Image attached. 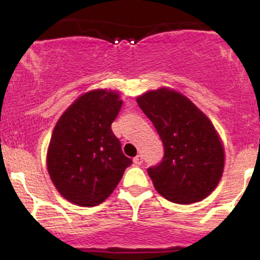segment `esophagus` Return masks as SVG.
I'll use <instances>...</instances> for the list:
<instances>
[{"mask_svg": "<svg viewBox=\"0 0 260 260\" xmlns=\"http://www.w3.org/2000/svg\"><path fill=\"white\" fill-rule=\"evenodd\" d=\"M133 161H134V164H136V165H142V162H143V156L142 155H137L136 157H134L133 159Z\"/></svg>", "mask_w": 260, "mask_h": 260, "instance_id": "obj_1", "label": "esophagus"}]
</instances>
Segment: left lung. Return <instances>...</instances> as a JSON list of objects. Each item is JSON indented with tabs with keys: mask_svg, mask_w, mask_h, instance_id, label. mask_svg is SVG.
<instances>
[{
	"mask_svg": "<svg viewBox=\"0 0 260 260\" xmlns=\"http://www.w3.org/2000/svg\"><path fill=\"white\" fill-rule=\"evenodd\" d=\"M137 103L164 144L160 164L148 169L155 189L177 204L199 202L215 189L225 154L213 123L189 99L169 88L145 92Z\"/></svg>",
	"mask_w": 260,
	"mask_h": 260,
	"instance_id": "left-lung-1",
	"label": "left lung"
}]
</instances>
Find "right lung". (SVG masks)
<instances>
[{
	"label": "right lung",
	"mask_w": 260,
	"mask_h": 260,
	"mask_svg": "<svg viewBox=\"0 0 260 260\" xmlns=\"http://www.w3.org/2000/svg\"><path fill=\"white\" fill-rule=\"evenodd\" d=\"M121 106L117 92L96 89L79 96L56 123L47 170L68 202L82 207L101 204L132 164L111 129Z\"/></svg>",
	"instance_id": "right-lung-1"
}]
</instances>
